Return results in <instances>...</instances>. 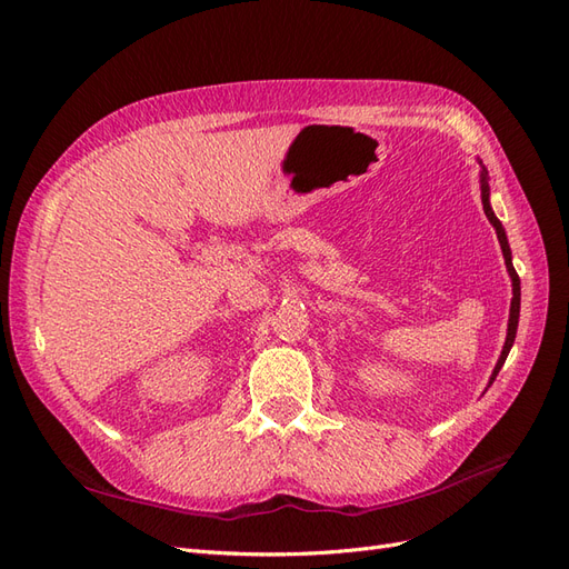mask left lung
I'll use <instances>...</instances> for the list:
<instances>
[{
  "mask_svg": "<svg viewBox=\"0 0 569 569\" xmlns=\"http://www.w3.org/2000/svg\"><path fill=\"white\" fill-rule=\"evenodd\" d=\"M487 180H489V178H487V168H481V203H485V213H487L489 222H491L493 230H496L498 244H501V251H503V258H506V268H508V274H510V280H512V301H510V318H508V337H506V347H503V351H501V358H498V363H496V368H493V372H491V380H489V385H491V382L496 380L498 370L503 368L506 358H508V353H510L512 341H515V335H518V320H520V278H518V272H515V268H512V253H510V244H508L506 230H503V226H501V220H498V218L493 216V211H491V203H489V182H487Z\"/></svg>",
  "mask_w": 569,
  "mask_h": 569,
  "instance_id": "left-lung-1",
  "label": "left lung"
}]
</instances>
